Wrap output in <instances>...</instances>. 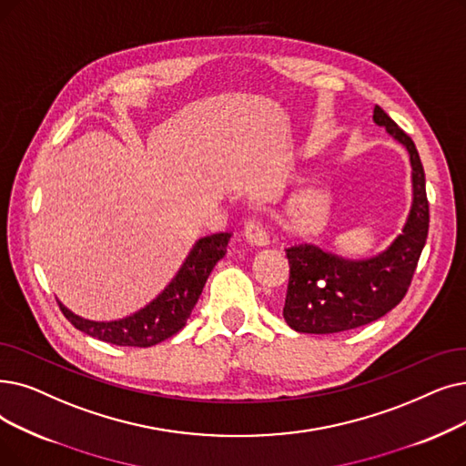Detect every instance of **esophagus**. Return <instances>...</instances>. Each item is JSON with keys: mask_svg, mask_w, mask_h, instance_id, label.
Masks as SVG:
<instances>
[{"mask_svg": "<svg viewBox=\"0 0 466 466\" xmlns=\"http://www.w3.org/2000/svg\"><path fill=\"white\" fill-rule=\"evenodd\" d=\"M244 236H246V239L249 241L251 246H257V248L268 246V241H270L267 230L262 228L260 220H257L255 217H251V218H248V220L244 222Z\"/></svg>", "mask_w": 466, "mask_h": 466, "instance_id": "1", "label": "esophagus"}]
</instances>
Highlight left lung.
I'll use <instances>...</instances> for the list:
<instances>
[{
    "mask_svg": "<svg viewBox=\"0 0 466 466\" xmlns=\"http://www.w3.org/2000/svg\"><path fill=\"white\" fill-rule=\"evenodd\" d=\"M373 121L406 147L411 161L413 204L401 234L370 258H342L312 244L286 249L289 283L283 318L299 333H339L366 326L406 297L429 236V199L415 143L380 106Z\"/></svg>",
    "mask_w": 466,
    "mask_h": 466,
    "instance_id": "left-lung-1",
    "label": "left lung"
}]
</instances>
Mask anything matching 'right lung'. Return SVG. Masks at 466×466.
<instances>
[{"label":"right lung","instance_id":"1","mask_svg":"<svg viewBox=\"0 0 466 466\" xmlns=\"http://www.w3.org/2000/svg\"><path fill=\"white\" fill-rule=\"evenodd\" d=\"M230 236L228 232H218L198 239L169 286L145 309L127 318L93 321L76 316L60 300L58 307L76 329L98 340L117 347H154L187 326L213 267L227 253Z\"/></svg>","mask_w":466,"mask_h":466}]
</instances>
